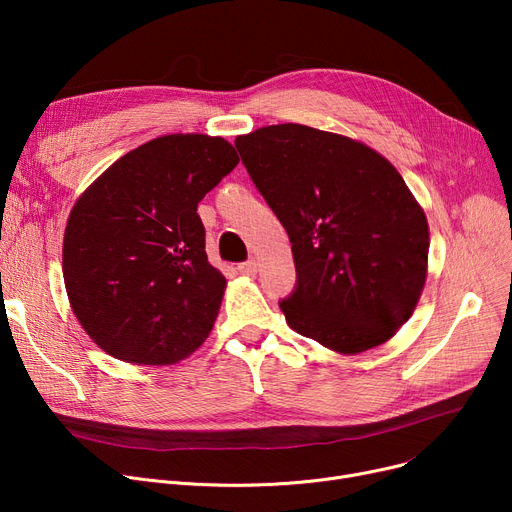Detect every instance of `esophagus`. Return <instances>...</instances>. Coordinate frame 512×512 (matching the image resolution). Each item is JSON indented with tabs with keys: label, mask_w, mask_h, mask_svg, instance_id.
Returning a JSON list of instances; mask_svg holds the SVG:
<instances>
[{
	"label": "esophagus",
	"mask_w": 512,
	"mask_h": 512,
	"mask_svg": "<svg viewBox=\"0 0 512 512\" xmlns=\"http://www.w3.org/2000/svg\"><path fill=\"white\" fill-rule=\"evenodd\" d=\"M257 267H259V263H257L255 259H249V261L238 265V272H240L242 276H255V274H257Z\"/></svg>",
	"instance_id": "34e87169"
}]
</instances>
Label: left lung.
<instances>
[{"label":"left lung","mask_w":512,"mask_h":512,"mask_svg":"<svg viewBox=\"0 0 512 512\" xmlns=\"http://www.w3.org/2000/svg\"><path fill=\"white\" fill-rule=\"evenodd\" d=\"M292 242L286 324L340 355L388 342L427 278V218L390 161L344 134L263 126L234 141Z\"/></svg>","instance_id":"left-lung-1"}]
</instances>
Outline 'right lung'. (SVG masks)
Returning a JSON list of instances; mask_svg holds the SVG:
<instances>
[{
	"mask_svg": "<svg viewBox=\"0 0 512 512\" xmlns=\"http://www.w3.org/2000/svg\"><path fill=\"white\" fill-rule=\"evenodd\" d=\"M238 164L209 134H166L128 151L68 215L62 272L89 338L120 361L172 365L205 342L226 278L207 261L199 201Z\"/></svg>",
	"mask_w": 512,
	"mask_h": 512,
	"instance_id": "add662e5",
	"label": "right lung"
}]
</instances>
